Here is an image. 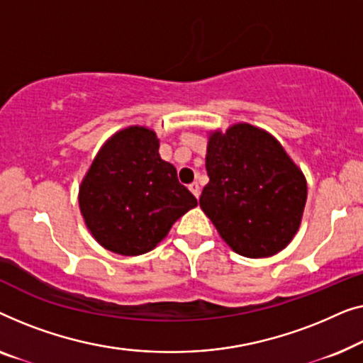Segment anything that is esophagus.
Instances as JSON below:
<instances>
[{
    "label": "esophagus",
    "instance_id": "obj_1",
    "mask_svg": "<svg viewBox=\"0 0 363 363\" xmlns=\"http://www.w3.org/2000/svg\"><path fill=\"white\" fill-rule=\"evenodd\" d=\"M189 191H191L197 199H199V196H201V186H199L197 182H192L191 186H189Z\"/></svg>",
    "mask_w": 363,
    "mask_h": 363
}]
</instances>
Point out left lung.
Instances as JSON below:
<instances>
[{
  "instance_id": "left-lung-1",
  "label": "left lung",
  "mask_w": 363,
  "mask_h": 363,
  "mask_svg": "<svg viewBox=\"0 0 363 363\" xmlns=\"http://www.w3.org/2000/svg\"><path fill=\"white\" fill-rule=\"evenodd\" d=\"M208 184L199 199L233 252L263 258L281 252L298 232L306 179L283 146L252 125H233L208 140Z\"/></svg>"
}]
</instances>
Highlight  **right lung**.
Returning a JSON list of instances; mask_svg holds the SVG:
<instances>
[{"mask_svg":"<svg viewBox=\"0 0 363 363\" xmlns=\"http://www.w3.org/2000/svg\"><path fill=\"white\" fill-rule=\"evenodd\" d=\"M156 133L130 126L111 136L80 186V212L96 242L136 257L166 237L197 199L162 161Z\"/></svg>","mask_w":363,"mask_h":363,"instance_id":"obj_1","label":"right lung"}]
</instances>
